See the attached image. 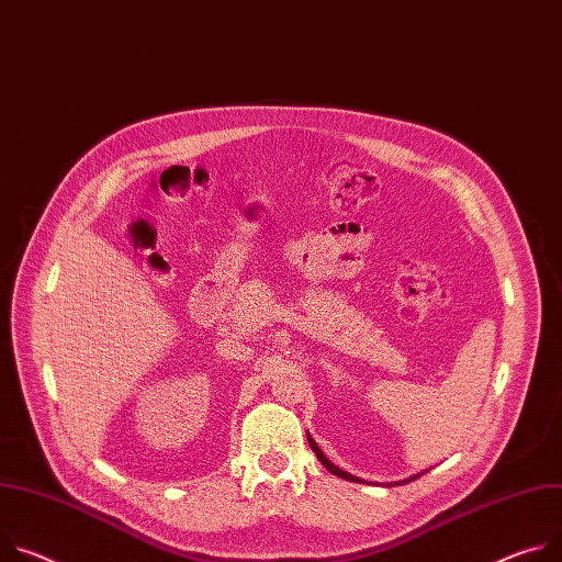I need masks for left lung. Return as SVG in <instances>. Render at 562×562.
Returning a JSON list of instances; mask_svg holds the SVG:
<instances>
[{
    "mask_svg": "<svg viewBox=\"0 0 562 562\" xmlns=\"http://www.w3.org/2000/svg\"><path fill=\"white\" fill-rule=\"evenodd\" d=\"M307 441H310V446H312V450L316 452V457L321 459V462H323V467L329 471V473H334V475H338V477H342V480H349V482H359V484H363L366 480H361V477H356V475H351V473H347V471H340L338 467H334L331 462H329V459L325 457V452L318 448V443L314 441V437L307 432ZM426 471H422V473H417V475H411V477H407V480H401V482H390V484H385V486H392V484H407V482H413V480H417V477H422Z\"/></svg>",
    "mask_w": 562,
    "mask_h": 562,
    "instance_id": "8db88e82",
    "label": "left lung"
}]
</instances>
